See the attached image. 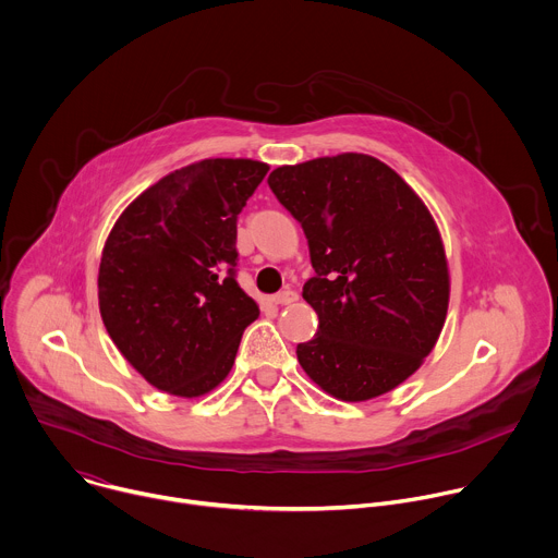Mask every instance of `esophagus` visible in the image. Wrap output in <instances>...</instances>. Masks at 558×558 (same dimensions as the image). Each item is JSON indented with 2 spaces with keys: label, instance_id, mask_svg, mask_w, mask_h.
I'll return each instance as SVG.
<instances>
[{
  "label": "esophagus",
  "instance_id": "obj_1",
  "mask_svg": "<svg viewBox=\"0 0 558 558\" xmlns=\"http://www.w3.org/2000/svg\"><path fill=\"white\" fill-rule=\"evenodd\" d=\"M299 299V294L294 292V290H283V292H279L277 296H275V303L277 305H290V303H294Z\"/></svg>",
  "mask_w": 558,
  "mask_h": 558
}]
</instances>
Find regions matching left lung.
<instances>
[{"label":"left lung","instance_id":"left-lung-1","mask_svg":"<svg viewBox=\"0 0 558 558\" xmlns=\"http://www.w3.org/2000/svg\"><path fill=\"white\" fill-rule=\"evenodd\" d=\"M301 222L316 277L303 299L318 331L296 347L307 377L342 401L405 381L434 349L449 305V268L425 203L386 163L360 153L270 172Z\"/></svg>","mask_w":558,"mask_h":558}]
</instances>
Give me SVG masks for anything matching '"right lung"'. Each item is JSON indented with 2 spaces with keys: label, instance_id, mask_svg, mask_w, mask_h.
Wrapping results in <instances>:
<instances>
[{
  "label": "right lung",
  "instance_id": "right-lung-1",
  "mask_svg": "<svg viewBox=\"0 0 558 558\" xmlns=\"http://www.w3.org/2000/svg\"><path fill=\"white\" fill-rule=\"evenodd\" d=\"M270 168L203 159L142 192L100 259L102 323L155 388L194 399L231 371L257 303L235 281L238 216Z\"/></svg>",
  "mask_w": 558,
  "mask_h": 558
}]
</instances>
